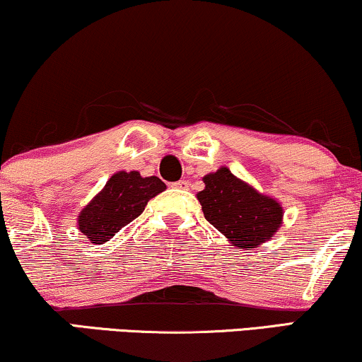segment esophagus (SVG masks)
I'll return each mask as SVG.
<instances>
[{
	"mask_svg": "<svg viewBox=\"0 0 362 362\" xmlns=\"http://www.w3.org/2000/svg\"><path fill=\"white\" fill-rule=\"evenodd\" d=\"M189 180H178V182H175V184H173V187H175V189H182V190H187L189 189Z\"/></svg>",
	"mask_w": 362,
	"mask_h": 362,
	"instance_id": "obj_1",
	"label": "esophagus"
}]
</instances>
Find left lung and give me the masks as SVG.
Wrapping results in <instances>:
<instances>
[{
    "label": "left lung",
    "mask_w": 362,
    "mask_h": 362,
    "mask_svg": "<svg viewBox=\"0 0 362 362\" xmlns=\"http://www.w3.org/2000/svg\"><path fill=\"white\" fill-rule=\"evenodd\" d=\"M197 194L204 216L238 250L258 247L278 233L283 207L276 199L258 192L228 167L207 173Z\"/></svg>",
    "instance_id": "1"
}]
</instances>
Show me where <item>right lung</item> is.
<instances>
[{"label": "right lung", "instance_id": "right-lung-1", "mask_svg": "<svg viewBox=\"0 0 362 362\" xmlns=\"http://www.w3.org/2000/svg\"><path fill=\"white\" fill-rule=\"evenodd\" d=\"M167 189L158 177L119 170L77 216V228L94 245L110 241L145 211L148 200Z\"/></svg>", "mask_w": 362, "mask_h": 362}]
</instances>
